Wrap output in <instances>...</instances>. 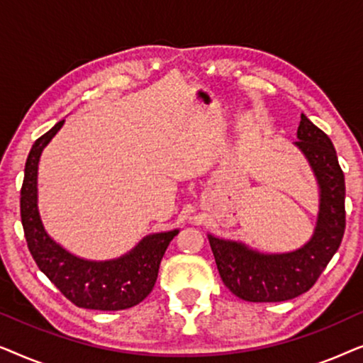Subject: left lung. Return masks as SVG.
Here are the masks:
<instances>
[{
    "label": "left lung",
    "instance_id": "8db88e82",
    "mask_svg": "<svg viewBox=\"0 0 363 363\" xmlns=\"http://www.w3.org/2000/svg\"><path fill=\"white\" fill-rule=\"evenodd\" d=\"M296 145L304 153L320 190L314 235L304 246L282 255H264L238 241L208 235L218 271L233 294L247 302H281L304 294L315 284L345 231V178L327 133L304 113Z\"/></svg>",
    "mask_w": 363,
    "mask_h": 363
}]
</instances>
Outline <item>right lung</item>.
Instances as JSON below:
<instances>
[{
  "instance_id": "right-lung-1",
  "label": "right lung",
  "mask_w": 363,
  "mask_h": 363,
  "mask_svg": "<svg viewBox=\"0 0 363 363\" xmlns=\"http://www.w3.org/2000/svg\"><path fill=\"white\" fill-rule=\"evenodd\" d=\"M62 123L34 142L24 167L21 221L28 247L39 269L72 304L94 311L128 309L152 292L162 257L178 230L148 235L130 252L112 261L81 259L59 246L44 230L38 211V163Z\"/></svg>"
}]
</instances>
